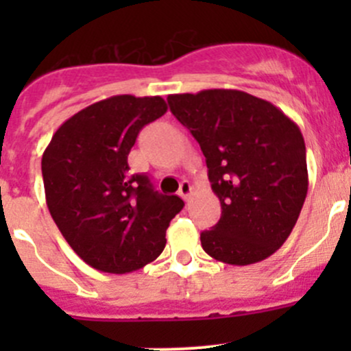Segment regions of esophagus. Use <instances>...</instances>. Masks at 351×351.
<instances>
[{
    "mask_svg": "<svg viewBox=\"0 0 351 351\" xmlns=\"http://www.w3.org/2000/svg\"><path fill=\"white\" fill-rule=\"evenodd\" d=\"M178 195L182 197L185 202L190 200V197H192V185H190V182H182V183H180Z\"/></svg>",
    "mask_w": 351,
    "mask_h": 351,
    "instance_id": "34e87169",
    "label": "esophagus"
}]
</instances>
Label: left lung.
<instances>
[{"instance_id":"left-lung-1","label":"left lung","mask_w":351,"mask_h":351,"mask_svg":"<svg viewBox=\"0 0 351 351\" xmlns=\"http://www.w3.org/2000/svg\"><path fill=\"white\" fill-rule=\"evenodd\" d=\"M169 110L200 144L222 214L202 247L229 265L271 256L292 232L307 195L306 144L274 104L239 90L169 95Z\"/></svg>"}]
</instances>
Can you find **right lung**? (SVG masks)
Masks as SVG:
<instances>
[{
    "instance_id": "1",
    "label": "right lung",
    "mask_w": 351,
    "mask_h": 351,
    "mask_svg": "<svg viewBox=\"0 0 351 351\" xmlns=\"http://www.w3.org/2000/svg\"><path fill=\"white\" fill-rule=\"evenodd\" d=\"M166 110L161 97H110L74 113L45 147L49 212L74 253L97 270L122 275L154 261L185 205L156 192L146 175L129 173L137 134Z\"/></svg>"
}]
</instances>
